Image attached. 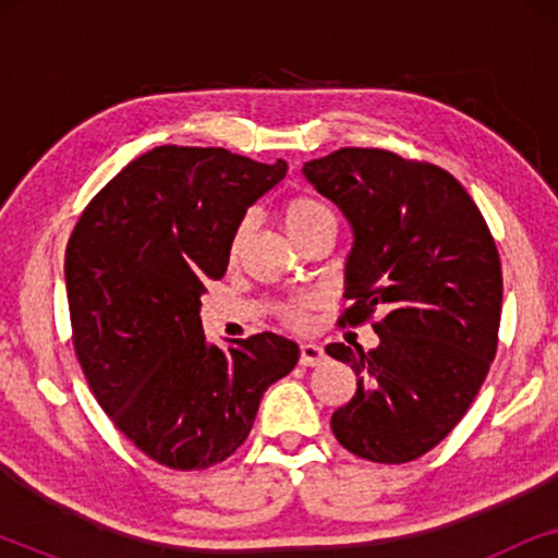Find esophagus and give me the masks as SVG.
Wrapping results in <instances>:
<instances>
[{"label":"esophagus","mask_w":558,"mask_h":558,"mask_svg":"<svg viewBox=\"0 0 558 558\" xmlns=\"http://www.w3.org/2000/svg\"><path fill=\"white\" fill-rule=\"evenodd\" d=\"M325 361H327V355L319 345H312V342H307V345L300 348V365H304V368H315V365L325 363Z\"/></svg>","instance_id":"obj_1"}]
</instances>
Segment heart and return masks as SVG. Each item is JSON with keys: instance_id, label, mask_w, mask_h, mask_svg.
I'll use <instances>...</instances> for the list:
<instances>
[{"instance_id": "b5f03b06", "label": "heart", "mask_w": 558, "mask_h": 558, "mask_svg": "<svg viewBox=\"0 0 558 558\" xmlns=\"http://www.w3.org/2000/svg\"><path fill=\"white\" fill-rule=\"evenodd\" d=\"M281 220H284L287 233L292 235L296 243H302L307 235L323 228H335V213L327 203L317 201L312 195H294L289 197L281 208ZM251 231H254V218H243L231 235V254L239 256L243 243L248 241ZM312 307L310 300H294L279 307L281 323L289 327H304L307 325V312Z\"/></svg>"}]
</instances>
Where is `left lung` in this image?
Returning a JSON list of instances; mask_svg holds the SVG:
<instances>
[{"label":"left lung","instance_id":"1","mask_svg":"<svg viewBox=\"0 0 558 558\" xmlns=\"http://www.w3.org/2000/svg\"><path fill=\"white\" fill-rule=\"evenodd\" d=\"M302 170L355 233L338 325L371 323L380 338L368 353L327 345L357 376L332 434L363 460L411 462L460 424L490 371L502 310L498 246L468 190L432 162L342 147Z\"/></svg>","mask_w":558,"mask_h":558}]
</instances>
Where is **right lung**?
Listing matches in <instances>:
<instances>
[{
  "instance_id": "obj_1",
  "label": "right lung",
  "mask_w": 558,
  "mask_h": 558,
  "mask_svg": "<svg viewBox=\"0 0 558 558\" xmlns=\"http://www.w3.org/2000/svg\"><path fill=\"white\" fill-rule=\"evenodd\" d=\"M284 174V159L165 144L106 182L68 239L83 376L113 426L170 470L228 460L266 388L300 361V348L274 332L208 345L201 323V296L228 269L235 226Z\"/></svg>"
}]
</instances>
